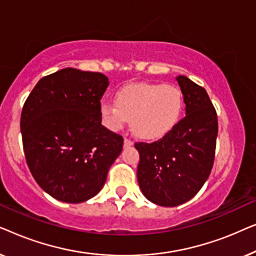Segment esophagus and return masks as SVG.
I'll list each match as a JSON object with an SVG mask.
<instances>
[{"label":"esophagus","mask_w":256,"mask_h":256,"mask_svg":"<svg viewBox=\"0 0 256 256\" xmlns=\"http://www.w3.org/2000/svg\"><path fill=\"white\" fill-rule=\"evenodd\" d=\"M132 144H134V142H132L130 138H124V148H128V146H132Z\"/></svg>","instance_id":"34e87169"}]
</instances>
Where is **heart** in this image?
<instances>
[{
  "label": "heart",
  "instance_id": "1",
  "mask_svg": "<svg viewBox=\"0 0 256 256\" xmlns=\"http://www.w3.org/2000/svg\"><path fill=\"white\" fill-rule=\"evenodd\" d=\"M115 99L116 104H101L104 124L118 130L132 121V132L148 140L168 134L178 124L184 107L180 90L160 82L130 84L118 90Z\"/></svg>",
  "mask_w": 256,
  "mask_h": 256
}]
</instances>
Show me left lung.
Here are the masks:
<instances>
[{"label":"left lung","instance_id":"obj_1","mask_svg":"<svg viewBox=\"0 0 256 256\" xmlns=\"http://www.w3.org/2000/svg\"><path fill=\"white\" fill-rule=\"evenodd\" d=\"M186 115L158 141L136 142L138 180L146 199L174 208L198 194L211 174L218 118L205 88L185 76H177Z\"/></svg>","mask_w":256,"mask_h":256}]
</instances>
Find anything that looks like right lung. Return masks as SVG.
I'll return each instance as SVG.
<instances>
[{"label":"right lung","mask_w":256,"mask_h":256,"mask_svg":"<svg viewBox=\"0 0 256 256\" xmlns=\"http://www.w3.org/2000/svg\"><path fill=\"white\" fill-rule=\"evenodd\" d=\"M110 85L99 72L68 68L43 76L20 115L30 172L51 197L78 204L99 194L122 152L124 138L101 124Z\"/></svg>","instance_id":"right-lung-1"}]
</instances>
